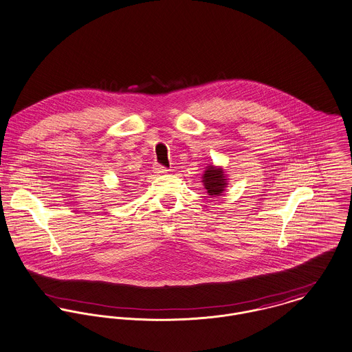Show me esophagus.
Here are the masks:
<instances>
[{"mask_svg":"<svg viewBox=\"0 0 352 352\" xmlns=\"http://www.w3.org/2000/svg\"><path fill=\"white\" fill-rule=\"evenodd\" d=\"M155 173H157L159 176H161V175H165V173H168V169H166V168H164V166L157 165V166L155 168Z\"/></svg>","mask_w":352,"mask_h":352,"instance_id":"1","label":"esophagus"}]
</instances>
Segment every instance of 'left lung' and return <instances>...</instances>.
<instances>
[{
  "label": "left lung",
  "instance_id": "obj_1",
  "mask_svg": "<svg viewBox=\"0 0 352 352\" xmlns=\"http://www.w3.org/2000/svg\"><path fill=\"white\" fill-rule=\"evenodd\" d=\"M201 183L210 196L217 197L221 196L227 188L228 176L226 175V170L222 166L210 164L206 166V170L201 176Z\"/></svg>",
  "mask_w": 352,
  "mask_h": 352
}]
</instances>
